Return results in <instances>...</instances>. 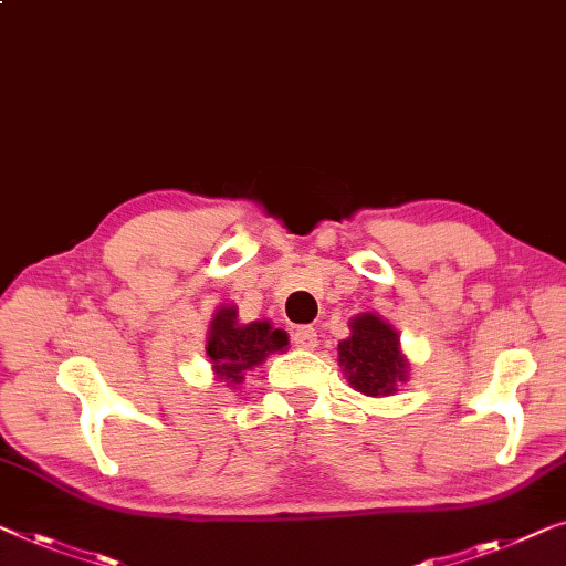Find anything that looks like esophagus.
Returning a JSON list of instances; mask_svg holds the SVG:
<instances>
[{
	"instance_id": "34e87169",
	"label": "esophagus",
	"mask_w": 566,
	"mask_h": 566,
	"mask_svg": "<svg viewBox=\"0 0 566 566\" xmlns=\"http://www.w3.org/2000/svg\"><path fill=\"white\" fill-rule=\"evenodd\" d=\"M293 344H296L298 349H314L316 347V329H314V326H298V329L293 332Z\"/></svg>"
}]
</instances>
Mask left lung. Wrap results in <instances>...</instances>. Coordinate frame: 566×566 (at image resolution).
I'll list each match as a JSON object with an SVG mask.
<instances>
[{"mask_svg": "<svg viewBox=\"0 0 566 566\" xmlns=\"http://www.w3.org/2000/svg\"><path fill=\"white\" fill-rule=\"evenodd\" d=\"M352 337L339 342V365L352 388L365 396H390L406 380V359L398 352V334L375 314L352 318Z\"/></svg>", "mask_w": 566, "mask_h": 566, "instance_id": "8db88e82", "label": "left lung"}]
</instances>
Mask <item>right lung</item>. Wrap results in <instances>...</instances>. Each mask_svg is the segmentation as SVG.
<instances>
[{"mask_svg": "<svg viewBox=\"0 0 566 566\" xmlns=\"http://www.w3.org/2000/svg\"><path fill=\"white\" fill-rule=\"evenodd\" d=\"M289 337L283 329H273L268 322L237 324V311L219 308L214 322H211L207 355L214 365L217 378L234 385L242 382V375L263 363L270 352H283Z\"/></svg>", "mask_w": 566, "mask_h": 566, "instance_id": "right-lung-1", "label": "right lung"}]
</instances>
